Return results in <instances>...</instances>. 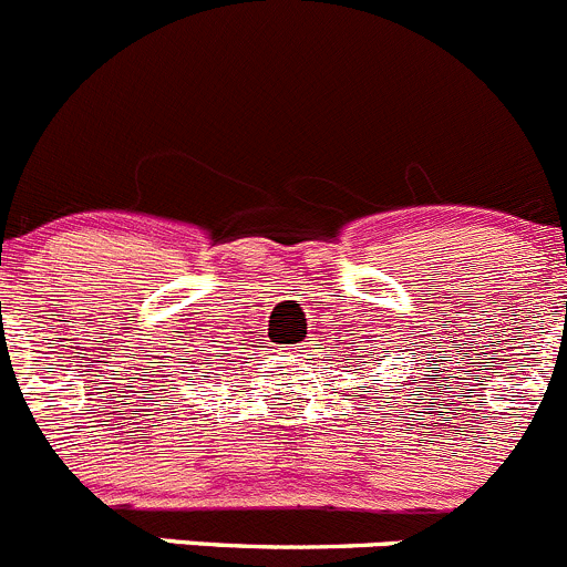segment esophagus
I'll return each instance as SVG.
<instances>
[{
    "label": "esophagus",
    "mask_w": 567,
    "mask_h": 567,
    "mask_svg": "<svg viewBox=\"0 0 567 567\" xmlns=\"http://www.w3.org/2000/svg\"><path fill=\"white\" fill-rule=\"evenodd\" d=\"M293 352H305V349H301V347H293Z\"/></svg>",
    "instance_id": "34e87169"
}]
</instances>
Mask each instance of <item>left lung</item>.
<instances>
[{"mask_svg": "<svg viewBox=\"0 0 567 567\" xmlns=\"http://www.w3.org/2000/svg\"><path fill=\"white\" fill-rule=\"evenodd\" d=\"M358 361H361V363H367V361H363V355H358Z\"/></svg>", "mask_w": 567, "mask_h": 567, "instance_id": "obj_1", "label": "left lung"}]
</instances>
